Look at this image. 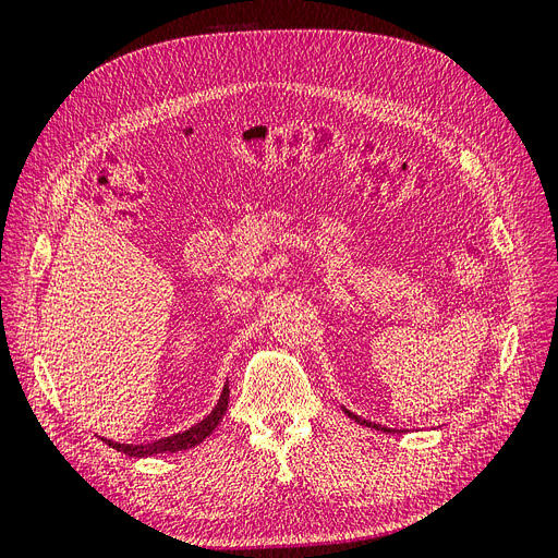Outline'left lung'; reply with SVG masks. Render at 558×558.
Segmentation results:
<instances>
[{"label":"left lung","instance_id":"8db88e82","mask_svg":"<svg viewBox=\"0 0 558 558\" xmlns=\"http://www.w3.org/2000/svg\"><path fill=\"white\" fill-rule=\"evenodd\" d=\"M351 418H356L361 426H367V428H377V430H384V433H396V430H391V428H386V426H377V424H373V421H365V418H361V416H356V414H351L349 410H344Z\"/></svg>","mask_w":558,"mask_h":558}]
</instances>
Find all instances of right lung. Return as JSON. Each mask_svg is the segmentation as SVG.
Returning a JSON list of instances; mask_svg holds the SVG:
<instances>
[{
	"label": "right lung",
	"mask_w": 558,
	"mask_h": 558,
	"mask_svg": "<svg viewBox=\"0 0 558 558\" xmlns=\"http://www.w3.org/2000/svg\"><path fill=\"white\" fill-rule=\"evenodd\" d=\"M228 398H230V388L226 386L221 398H218V402H216V408L211 410V414H207V418H202L199 424H195L193 428L177 433L172 437H162V440L148 442V445H121V442H113V440H105V442L116 451H123L125 456H154V453H165V451L174 453V451H181V449L195 447V445L205 440L207 435H211L218 424H221L223 412L228 410Z\"/></svg>",
	"instance_id": "obj_1"
}]
</instances>
